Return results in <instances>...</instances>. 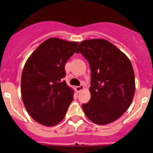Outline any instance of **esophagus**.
I'll list each match as a JSON object with an SVG mask.
<instances>
[{
  "label": "esophagus",
  "mask_w": 153,
  "mask_h": 153,
  "mask_svg": "<svg viewBox=\"0 0 153 153\" xmlns=\"http://www.w3.org/2000/svg\"><path fill=\"white\" fill-rule=\"evenodd\" d=\"M84 88V85H78V86H76V91H80L81 90H82Z\"/></svg>",
  "instance_id": "1"
}]
</instances>
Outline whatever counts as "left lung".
Segmentation results:
<instances>
[{"label":"left lung","mask_w":153,"mask_h":153,"mask_svg":"<svg viewBox=\"0 0 153 153\" xmlns=\"http://www.w3.org/2000/svg\"><path fill=\"white\" fill-rule=\"evenodd\" d=\"M76 52L82 54L91 68V98L82 105L85 116L97 125L113 123L128 110L134 94L130 60L103 39L84 40Z\"/></svg>","instance_id":"left-lung-1"}]
</instances>
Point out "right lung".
<instances>
[{"instance_id": "obj_1", "label": "right lung", "mask_w": 153, "mask_h": 153, "mask_svg": "<svg viewBox=\"0 0 153 153\" xmlns=\"http://www.w3.org/2000/svg\"><path fill=\"white\" fill-rule=\"evenodd\" d=\"M78 45L52 37L43 42L25 65L22 98L27 113L40 124L53 126L60 123L74 99V91L63 78L65 64Z\"/></svg>"}]
</instances>
